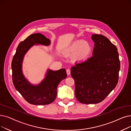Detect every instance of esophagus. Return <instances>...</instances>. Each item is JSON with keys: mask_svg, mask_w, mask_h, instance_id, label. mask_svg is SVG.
Returning <instances> with one entry per match:
<instances>
[{"mask_svg": "<svg viewBox=\"0 0 131 131\" xmlns=\"http://www.w3.org/2000/svg\"><path fill=\"white\" fill-rule=\"evenodd\" d=\"M66 72H67V74L68 75H70V74H71V71H70V69H67V70H66Z\"/></svg>", "mask_w": 131, "mask_h": 131, "instance_id": "34e87169", "label": "esophagus"}]
</instances>
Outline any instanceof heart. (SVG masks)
I'll return each mask as SVG.
<instances>
[{"mask_svg": "<svg viewBox=\"0 0 131 131\" xmlns=\"http://www.w3.org/2000/svg\"><path fill=\"white\" fill-rule=\"evenodd\" d=\"M92 47L88 42L80 40L73 42L64 50L66 56L75 54V59L78 61H83L90 56Z\"/></svg>", "mask_w": 131, "mask_h": 131, "instance_id": "heart-1", "label": "heart"}]
</instances>
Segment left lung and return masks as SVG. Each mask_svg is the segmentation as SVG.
Returning <instances> with one entry per match:
<instances>
[{
  "instance_id": "1",
  "label": "left lung",
  "mask_w": 131,
  "mask_h": 131,
  "mask_svg": "<svg viewBox=\"0 0 131 131\" xmlns=\"http://www.w3.org/2000/svg\"><path fill=\"white\" fill-rule=\"evenodd\" d=\"M93 56L72 66L75 95L83 104H96L103 101L117 86L120 61L117 48L102 35L93 34Z\"/></svg>"
}]
</instances>
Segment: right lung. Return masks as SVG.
<instances>
[{
  "label": "right lung",
  "instance_id": "right-lung-1",
  "mask_svg": "<svg viewBox=\"0 0 131 131\" xmlns=\"http://www.w3.org/2000/svg\"><path fill=\"white\" fill-rule=\"evenodd\" d=\"M51 41L40 33L31 34L24 41L20 43L12 61V80L17 91L30 104L47 105L51 103L56 98L59 83L66 78L65 69L52 71L48 69L44 78L38 84H32L25 77L22 63L25 56L34 45L49 46Z\"/></svg>",
  "mask_w": 131,
  "mask_h": 131
}]
</instances>
